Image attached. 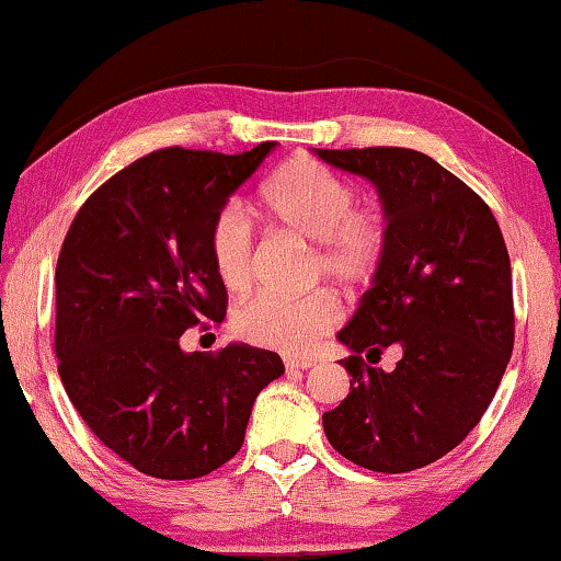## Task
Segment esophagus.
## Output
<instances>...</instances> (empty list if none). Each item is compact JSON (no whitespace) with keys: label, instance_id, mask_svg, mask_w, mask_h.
<instances>
[{"label":"esophagus","instance_id":"34e87169","mask_svg":"<svg viewBox=\"0 0 561 561\" xmlns=\"http://www.w3.org/2000/svg\"><path fill=\"white\" fill-rule=\"evenodd\" d=\"M312 365H316V362L312 359H306V357H286V369H310Z\"/></svg>","mask_w":561,"mask_h":561}]
</instances>
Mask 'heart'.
I'll use <instances>...</instances> for the list:
<instances>
[{
	"instance_id": "heart-1",
	"label": "heart",
	"mask_w": 561,
	"mask_h": 561,
	"mask_svg": "<svg viewBox=\"0 0 561 561\" xmlns=\"http://www.w3.org/2000/svg\"><path fill=\"white\" fill-rule=\"evenodd\" d=\"M355 186L312 157H293L261 186L265 221L316 245V268L340 286H362L379 271L387 249L381 216L355 209ZM209 255L221 286L241 296L253 280V236L245 216L229 206L209 231ZM337 302L328 293L278 296L265 293L236 312L233 330L245 342L302 352L335 325Z\"/></svg>"
}]
</instances>
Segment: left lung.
<instances>
[{"label": "left lung", "mask_w": 561, "mask_h": 561, "mask_svg": "<svg viewBox=\"0 0 561 561\" xmlns=\"http://www.w3.org/2000/svg\"><path fill=\"white\" fill-rule=\"evenodd\" d=\"M375 184L387 249L355 316L337 332L350 394L322 414L352 463L407 473L454 450L493 401L513 355V273L490 206L428 154L407 147L312 150ZM399 346L391 373L364 365ZM374 364V363H373Z\"/></svg>", "instance_id": "8db88e82"}]
</instances>
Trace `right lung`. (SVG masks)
Segmentation results:
<instances>
[{"label": "right lung", "instance_id": "obj_1", "mask_svg": "<svg viewBox=\"0 0 561 561\" xmlns=\"http://www.w3.org/2000/svg\"><path fill=\"white\" fill-rule=\"evenodd\" d=\"M275 142L241 154L150 152L95 190L56 263V357L88 428L145 476L192 480L239 454L255 397L286 367L231 342L184 352L199 320L221 322L209 231Z\"/></svg>", "mask_w": 561, "mask_h": 561}]
</instances>
